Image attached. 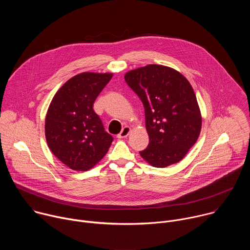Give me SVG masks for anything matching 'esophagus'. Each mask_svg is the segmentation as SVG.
<instances>
[{"instance_id": "obj_1", "label": "esophagus", "mask_w": 250, "mask_h": 250, "mask_svg": "<svg viewBox=\"0 0 250 250\" xmlns=\"http://www.w3.org/2000/svg\"><path fill=\"white\" fill-rule=\"evenodd\" d=\"M130 127L129 126H125L123 129H122V131L118 134V138H125V137H126L128 134H129V132H130Z\"/></svg>"}]
</instances>
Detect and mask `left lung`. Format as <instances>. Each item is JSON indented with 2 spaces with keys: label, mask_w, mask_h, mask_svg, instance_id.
<instances>
[{
  "label": "left lung",
  "mask_w": 250,
  "mask_h": 250,
  "mask_svg": "<svg viewBox=\"0 0 250 250\" xmlns=\"http://www.w3.org/2000/svg\"><path fill=\"white\" fill-rule=\"evenodd\" d=\"M125 80L145 105L149 144L140 156L157 168L181 161L202 128L201 111L190 82L177 70L158 64L130 70Z\"/></svg>",
  "instance_id": "8db88e82"
}]
</instances>
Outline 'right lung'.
<instances>
[{
    "label": "right lung",
    "instance_id": "obj_1",
    "mask_svg": "<svg viewBox=\"0 0 250 250\" xmlns=\"http://www.w3.org/2000/svg\"><path fill=\"white\" fill-rule=\"evenodd\" d=\"M113 73L83 72L54 95L45 117V137L51 152L70 169L87 171L108 152L113 136L104 128L93 104Z\"/></svg>",
    "mask_w": 250,
    "mask_h": 250
}]
</instances>
